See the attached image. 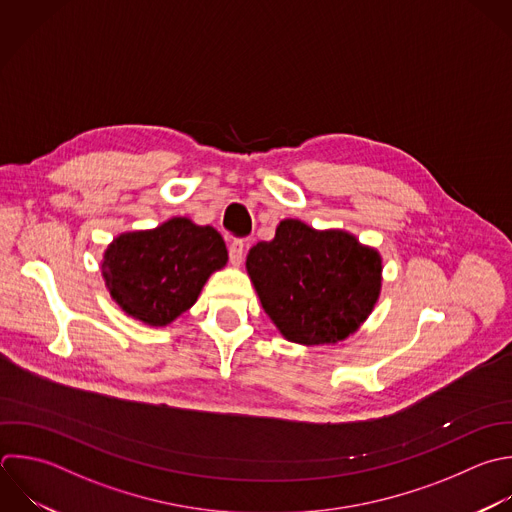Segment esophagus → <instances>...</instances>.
I'll use <instances>...</instances> for the list:
<instances>
[{
    "mask_svg": "<svg viewBox=\"0 0 512 512\" xmlns=\"http://www.w3.org/2000/svg\"><path fill=\"white\" fill-rule=\"evenodd\" d=\"M242 260H244V242L242 240H234L230 244V262H232V266L238 268L242 264Z\"/></svg>",
    "mask_w": 512,
    "mask_h": 512,
    "instance_id": "esophagus-1",
    "label": "esophagus"
}]
</instances>
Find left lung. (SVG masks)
Masks as SVG:
<instances>
[{
  "instance_id": "8db88e82",
  "label": "left lung",
  "mask_w": 512,
  "mask_h": 512,
  "mask_svg": "<svg viewBox=\"0 0 512 512\" xmlns=\"http://www.w3.org/2000/svg\"><path fill=\"white\" fill-rule=\"evenodd\" d=\"M246 272L280 334L294 344H338L372 314L382 256L342 228L316 230L286 218L246 256Z\"/></svg>"
}]
</instances>
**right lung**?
I'll return each instance as SVG.
<instances>
[{
  "mask_svg": "<svg viewBox=\"0 0 512 512\" xmlns=\"http://www.w3.org/2000/svg\"><path fill=\"white\" fill-rule=\"evenodd\" d=\"M226 264L216 228L172 216L156 228L118 234L102 254V278L130 318L164 328L196 304L208 278Z\"/></svg>",
  "mask_w": 512,
  "mask_h": 512,
  "instance_id": "1",
  "label": "right lung"
}]
</instances>
